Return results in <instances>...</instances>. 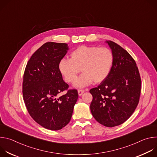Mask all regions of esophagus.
<instances>
[{"instance_id":"obj_1","label":"esophagus","mask_w":157,"mask_h":157,"mask_svg":"<svg viewBox=\"0 0 157 157\" xmlns=\"http://www.w3.org/2000/svg\"><path fill=\"white\" fill-rule=\"evenodd\" d=\"M84 91L83 90V89H78V95H79V96H81L84 93Z\"/></svg>"}]
</instances>
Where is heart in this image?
Wrapping results in <instances>:
<instances>
[{"label":"heart","instance_id":"1","mask_svg":"<svg viewBox=\"0 0 157 157\" xmlns=\"http://www.w3.org/2000/svg\"><path fill=\"white\" fill-rule=\"evenodd\" d=\"M113 62V54L109 48L81 45L71 52L70 59L59 61L58 70L67 82H73L81 70L82 74L75 81L73 86L82 88L93 81H104L110 72Z\"/></svg>","mask_w":157,"mask_h":157}]
</instances>
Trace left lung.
Here are the masks:
<instances>
[{"label":"left lung","mask_w":157,"mask_h":157,"mask_svg":"<svg viewBox=\"0 0 157 157\" xmlns=\"http://www.w3.org/2000/svg\"><path fill=\"white\" fill-rule=\"evenodd\" d=\"M114 56L107 78L90 90L93 101L90 109L101 124L113 127L125 122L139 101L141 79L136 61L130 54L114 41H105Z\"/></svg>","instance_id":"8db88e82"}]
</instances>
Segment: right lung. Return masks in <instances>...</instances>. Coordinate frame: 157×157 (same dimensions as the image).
I'll list each match as a JSON object with an SVG mask.
<instances>
[{
    "label": "right lung",
    "mask_w": 157,
    "mask_h": 157,
    "mask_svg": "<svg viewBox=\"0 0 157 157\" xmlns=\"http://www.w3.org/2000/svg\"><path fill=\"white\" fill-rule=\"evenodd\" d=\"M68 44L47 42L31 56L23 82L24 100L29 113L43 127L60 130L68 124L78 98L76 89L68 88L58 70V63L69 50Z\"/></svg>",
    "instance_id": "1"
}]
</instances>
